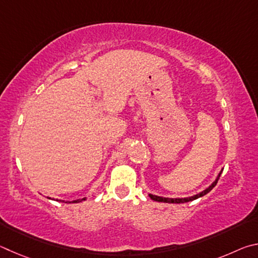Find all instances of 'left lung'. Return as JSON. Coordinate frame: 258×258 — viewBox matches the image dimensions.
I'll use <instances>...</instances> for the list:
<instances>
[{
    "label": "left lung",
    "instance_id": "obj_1",
    "mask_svg": "<svg viewBox=\"0 0 258 258\" xmlns=\"http://www.w3.org/2000/svg\"><path fill=\"white\" fill-rule=\"evenodd\" d=\"M223 169L220 171L218 177L215 178V180L213 182H212L209 187L205 188L204 190H202L201 192L196 194V195L194 196H189V197H180V198H171V197H162V196H157V195H153V194H148V196H150L153 201L155 202H160V203H170V204H181V203H188V202H191V201H195L197 200V198L200 197H203L204 195H206L207 192H210L212 189H213L215 187V184L218 183V180L220 178L221 173H222Z\"/></svg>",
    "mask_w": 258,
    "mask_h": 258
}]
</instances>
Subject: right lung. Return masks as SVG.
<instances>
[{
	"mask_svg": "<svg viewBox=\"0 0 258 258\" xmlns=\"http://www.w3.org/2000/svg\"><path fill=\"white\" fill-rule=\"evenodd\" d=\"M49 198V197H47ZM49 200H54V198H49ZM87 200V197H84V198H79V200H75V201H62V200H57V198H55L54 201H57V202H62V203H80L83 201H86Z\"/></svg>",
	"mask_w": 258,
	"mask_h": 258,
	"instance_id": "1",
	"label": "right lung"
}]
</instances>
